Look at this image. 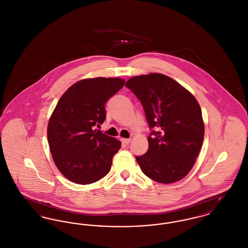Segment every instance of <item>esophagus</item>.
I'll use <instances>...</instances> for the list:
<instances>
[{
    "mask_svg": "<svg viewBox=\"0 0 248 248\" xmlns=\"http://www.w3.org/2000/svg\"><path fill=\"white\" fill-rule=\"evenodd\" d=\"M130 141H131V140H130V139H122V142H123L124 145H128Z\"/></svg>",
    "mask_w": 248,
    "mask_h": 248,
    "instance_id": "obj_1",
    "label": "esophagus"
}]
</instances>
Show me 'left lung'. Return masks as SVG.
<instances>
[{
  "mask_svg": "<svg viewBox=\"0 0 248 248\" xmlns=\"http://www.w3.org/2000/svg\"><path fill=\"white\" fill-rule=\"evenodd\" d=\"M125 86L141 102L152 130L148 152L136 156L142 172L164 184L186 177L195 164L204 136L196 98L175 80L160 73L134 76Z\"/></svg>",
  "mask_w": 248,
  "mask_h": 248,
  "instance_id": "obj_1",
  "label": "left lung"
}]
</instances>
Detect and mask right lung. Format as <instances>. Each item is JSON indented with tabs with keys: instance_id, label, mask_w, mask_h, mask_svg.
Segmentation results:
<instances>
[{
	"instance_id": "add662e5",
	"label": "right lung",
	"mask_w": 248,
	"mask_h": 248,
	"mask_svg": "<svg viewBox=\"0 0 248 248\" xmlns=\"http://www.w3.org/2000/svg\"><path fill=\"white\" fill-rule=\"evenodd\" d=\"M124 85L120 78L79 81L62 94L47 127L54 162L62 175L77 184H91L109 172L121 142L103 134L105 103Z\"/></svg>"
}]
</instances>
